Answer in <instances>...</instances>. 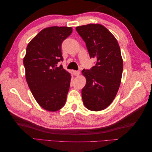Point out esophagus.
Masks as SVG:
<instances>
[{"label":"esophagus","instance_id":"esophagus-1","mask_svg":"<svg viewBox=\"0 0 152 152\" xmlns=\"http://www.w3.org/2000/svg\"><path fill=\"white\" fill-rule=\"evenodd\" d=\"M73 75L75 76H78L80 75V72L79 71H73Z\"/></svg>","mask_w":152,"mask_h":152}]
</instances>
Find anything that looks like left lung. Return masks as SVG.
Masks as SVG:
<instances>
[{
    "instance_id": "8db88e82",
    "label": "left lung",
    "mask_w": 152,
    "mask_h": 152,
    "mask_svg": "<svg viewBox=\"0 0 152 152\" xmlns=\"http://www.w3.org/2000/svg\"><path fill=\"white\" fill-rule=\"evenodd\" d=\"M76 30L86 42L90 58L96 60L90 70L82 71L86 79L82 89V100L91 111H101L112 103L121 85L123 59L120 46L102 25L90 23L77 26Z\"/></svg>"
}]
</instances>
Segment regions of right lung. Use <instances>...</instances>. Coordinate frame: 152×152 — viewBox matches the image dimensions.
<instances>
[{"instance_id":"right-lung-1","label":"right lung","mask_w":152,"mask_h":152,"mask_svg":"<svg viewBox=\"0 0 152 152\" xmlns=\"http://www.w3.org/2000/svg\"><path fill=\"white\" fill-rule=\"evenodd\" d=\"M72 27L44 28L28 43L23 58L25 77L36 102L42 108L56 112L65 105L71 74L61 66V44L72 32Z\"/></svg>"}]
</instances>
